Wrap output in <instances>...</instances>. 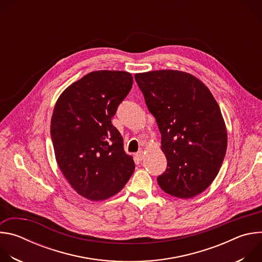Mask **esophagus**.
<instances>
[{
  "mask_svg": "<svg viewBox=\"0 0 262 262\" xmlns=\"http://www.w3.org/2000/svg\"><path fill=\"white\" fill-rule=\"evenodd\" d=\"M136 157H137V159H138L139 161H142V160H144L145 154H144L143 150H140V151H138V152L136 154Z\"/></svg>",
  "mask_w": 262,
  "mask_h": 262,
  "instance_id": "1",
  "label": "esophagus"
}]
</instances>
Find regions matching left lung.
Returning <instances> with one entry per match:
<instances>
[{
  "label": "left lung",
  "instance_id": "left-lung-1",
  "mask_svg": "<svg viewBox=\"0 0 262 262\" xmlns=\"http://www.w3.org/2000/svg\"><path fill=\"white\" fill-rule=\"evenodd\" d=\"M136 82L162 134L167 169L161 189L189 199L213 181L227 149L220 106L208 88L190 73L156 70L137 73Z\"/></svg>",
  "mask_w": 262,
  "mask_h": 262
}]
</instances>
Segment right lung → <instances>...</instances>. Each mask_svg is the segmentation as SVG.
I'll list each match as a JSON object with an SVG mask.
<instances>
[{
	"instance_id": "obj_1",
	"label": "right lung",
	"mask_w": 262,
	"mask_h": 262,
	"mask_svg": "<svg viewBox=\"0 0 262 262\" xmlns=\"http://www.w3.org/2000/svg\"><path fill=\"white\" fill-rule=\"evenodd\" d=\"M133 87L125 71H93L59 97L51 137L59 168L81 196L104 200L119 193L135 170L123 139L112 124L118 105Z\"/></svg>"
}]
</instances>
